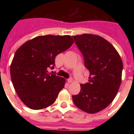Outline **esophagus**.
<instances>
[{
    "instance_id": "esophagus-1",
    "label": "esophagus",
    "mask_w": 134,
    "mask_h": 134,
    "mask_svg": "<svg viewBox=\"0 0 134 134\" xmlns=\"http://www.w3.org/2000/svg\"><path fill=\"white\" fill-rule=\"evenodd\" d=\"M67 81H68V83H71V82H72V77L69 78V79H68V80H67Z\"/></svg>"
}]
</instances>
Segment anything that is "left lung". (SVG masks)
<instances>
[{
	"label": "left lung",
	"mask_w": 134,
	"mask_h": 134,
	"mask_svg": "<svg viewBox=\"0 0 134 134\" xmlns=\"http://www.w3.org/2000/svg\"><path fill=\"white\" fill-rule=\"evenodd\" d=\"M89 70L88 82L80 85L79 94L72 96L74 105L88 113H97L111 103L121 82L123 62L111 43L99 35L72 36Z\"/></svg>",
	"instance_id": "left-lung-1"
}]
</instances>
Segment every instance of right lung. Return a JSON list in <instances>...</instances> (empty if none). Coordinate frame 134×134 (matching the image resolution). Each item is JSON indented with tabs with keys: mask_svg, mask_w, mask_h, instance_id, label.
Listing matches in <instances>:
<instances>
[{
	"mask_svg": "<svg viewBox=\"0 0 134 134\" xmlns=\"http://www.w3.org/2000/svg\"><path fill=\"white\" fill-rule=\"evenodd\" d=\"M70 35H42L27 41L15 52L10 65L13 85L23 103L31 109H41L55 102L66 80L49 72L57 55L70 47Z\"/></svg>",
	"mask_w": 134,
	"mask_h": 134,
	"instance_id": "right-lung-1",
	"label": "right lung"
}]
</instances>
